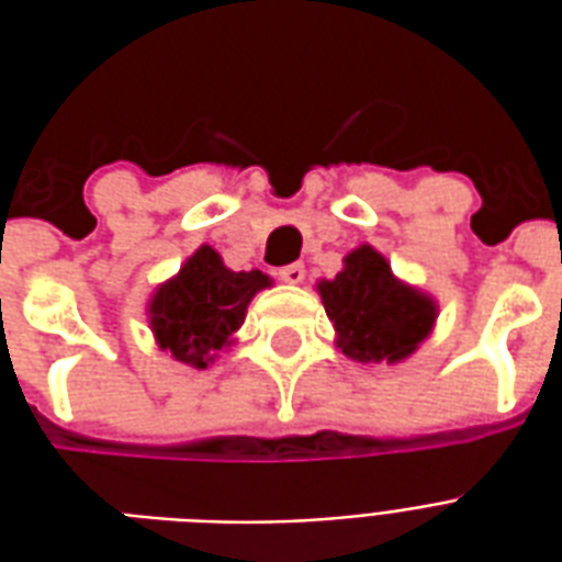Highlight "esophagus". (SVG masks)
Returning a JSON list of instances; mask_svg holds the SVG:
<instances>
[{
  "instance_id": "34e87169",
  "label": "esophagus",
  "mask_w": 562,
  "mask_h": 562,
  "mask_svg": "<svg viewBox=\"0 0 562 562\" xmlns=\"http://www.w3.org/2000/svg\"><path fill=\"white\" fill-rule=\"evenodd\" d=\"M304 277H306V268L304 265H297V261H294V265H285V268H280V280L289 282V285H301V282H304Z\"/></svg>"
}]
</instances>
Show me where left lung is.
I'll use <instances>...</instances> for the list:
<instances>
[{
	"instance_id": "8db88e82",
	"label": "left lung",
	"mask_w": 562,
	"mask_h": 562,
	"mask_svg": "<svg viewBox=\"0 0 562 562\" xmlns=\"http://www.w3.org/2000/svg\"><path fill=\"white\" fill-rule=\"evenodd\" d=\"M316 292L337 330V349L361 364H401L434 334L439 304L434 294L394 277L391 261L370 244L342 258L334 280Z\"/></svg>"
}]
</instances>
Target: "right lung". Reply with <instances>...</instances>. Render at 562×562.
<instances>
[{"label": "right lung", "mask_w": 562, "mask_h": 562, "mask_svg": "<svg viewBox=\"0 0 562 562\" xmlns=\"http://www.w3.org/2000/svg\"><path fill=\"white\" fill-rule=\"evenodd\" d=\"M273 280L261 270L225 268L213 246H198L183 268L147 301V322L156 346L180 364L204 370L234 346L246 306Z\"/></svg>", "instance_id": "right-lung-1"}]
</instances>
